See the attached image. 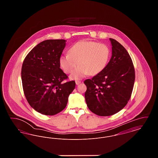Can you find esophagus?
<instances>
[{
  "label": "esophagus",
  "mask_w": 158,
  "mask_h": 158,
  "mask_svg": "<svg viewBox=\"0 0 158 158\" xmlns=\"http://www.w3.org/2000/svg\"><path fill=\"white\" fill-rule=\"evenodd\" d=\"M75 82L76 84L77 85H78L79 84H80V83H81V81H76Z\"/></svg>",
  "instance_id": "34e87169"
}]
</instances>
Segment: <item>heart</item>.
Returning a JSON list of instances; mask_svg holds the SVG:
<instances>
[{
    "mask_svg": "<svg viewBox=\"0 0 158 158\" xmlns=\"http://www.w3.org/2000/svg\"><path fill=\"white\" fill-rule=\"evenodd\" d=\"M109 46L95 41H81L72 45L69 54L59 59L60 68L65 73H71L78 63L70 77L79 80L88 75H97L108 65L111 57Z\"/></svg>",
    "mask_w": 158,
    "mask_h": 158,
    "instance_id": "1",
    "label": "heart"
}]
</instances>
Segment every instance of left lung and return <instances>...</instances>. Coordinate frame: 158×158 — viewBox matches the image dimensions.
Returning <instances> with one entry per match:
<instances>
[{"label": "left lung", "instance_id": "8db88e82", "mask_svg": "<svg viewBox=\"0 0 158 158\" xmlns=\"http://www.w3.org/2000/svg\"><path fill=\"white\" fill-rule=\"evenodd\" d=\"M112 56L105 69L84 83L88 108L99 116H110L121 110L129 101L135 80V68L126 48L110 38Z\"/></svg>", "mask_w": 158, "mask_h": 158}]
</instances>
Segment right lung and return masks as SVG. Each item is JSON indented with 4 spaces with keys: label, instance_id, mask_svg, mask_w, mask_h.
Wrapping results in <instances>:
<instances>
[{
    "label": "right lung",
    "instance_id": "obj_1",
    "mask_svg": "<svg viewBox=\"0 0 158 158\" xmlns=\"http://www.w3.org/2000/svg\"><path fill=\"white\" fill-rule=\"evenodd\" d=\"M64 40H47L39 43L23 60V89L31 106L38 113L53 115L63 111L75 88L60 68L59 59L66 46Z\"/></svg>",
    "mask_w": 158,
    "mask_h": 158
}]
</instances>
